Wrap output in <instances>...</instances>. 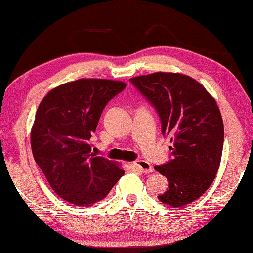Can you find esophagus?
Returning <instances> with one entry per match:
<instances>
[{"instance_id":"34e87169","label":"esophagus","mask_w":253,"mask_h":253,"mask_svg":"<svg viewBox=\"0 0 253 253\" xmlns=\"http://www.w3.org/2000/svg\"><path fill=\"white\" fill-rule=\"evenodd\" d=\"M134 166H135V168H136L137 169L139 170V172L145 173V174H147V173H151L152 170H153L152 165L149 164L148 162L144 161V160H139V161L135 162V163H134Z\"/></svg>"}]
</instances>
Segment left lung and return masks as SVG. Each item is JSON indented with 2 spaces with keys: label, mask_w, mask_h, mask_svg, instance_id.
<instances>
[{
  "label": "left lung",
  "mask_w": 253,
  "mask_h": 253,
  "mask_svg": "<svg viewBox=\"0 0 253 253\" xmlns=\"http://www.w3.org/2000/svg\"><path fill=\"white\" fill-rule=\"evenodd\" d=\"M130 81L155 107L162 134L172 143V160L154 168L169 181L158 200L175 208L190 204L205 193L220 168L224 127L219 106L198 80L178 72Z\"/></svg>",
  "instance_id": "1"
}]
</instances>
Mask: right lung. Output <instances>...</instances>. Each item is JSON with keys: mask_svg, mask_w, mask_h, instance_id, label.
Returning a JSON list of instances; mask_svg holds the SVG:
<instances>
[{"mask_svg": "<svg viewBox=\"0 0 253 253\" xmlns=\"http://www.w3.org/2000/svg\"><path fill=\"white\" fill-rule=\"evenodd\" d=\"M124 81L81 78L60 84L38 107L31 129V149L50 186L75 205L105 199L125 170L118 163L96 156L89 144L100 115Z\"/></svg>", "mask_w": 253, "mask_h": 253, "instance_id": "1", "label": "right lung"}]
</instances>
